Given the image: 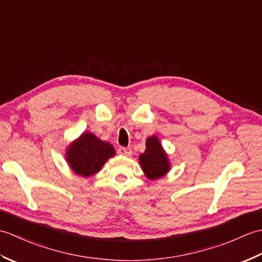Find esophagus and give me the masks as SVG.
<instances>
[{"label":"esophagus","instance_id":"obj_1","mask_svg":"<svg viewBox=\"0 0 262 262\" xmlns=\"http://www.w3.org/2000/svg\"><path fill=\"white\" fill-rule=\"evenodd\" d=\"M117 152H118V154H120V155H124V157H129V155H132V148L121 146L117 149Z\"/></svg>","mask_w":262,"mask_h":262}]
</instances>
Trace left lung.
<instances>
[{
    "label": "left lung",
    "instance_id": "obj_1",
    "mask_svg": "<svg viewBox=\"0 0 262 262\" xmlns=\"http://www.w3.org/2000/svg\"><path fill=\"white\" fill-rule=\"evenodd\" d=\"M140 162L148 179L155 180L163 177L170 169L168 158L157 136H151L146 141L145 152L141 154Z\"/></svg>",
    "mask_w": 262,
    "mask_h": 262
}]
</instances>
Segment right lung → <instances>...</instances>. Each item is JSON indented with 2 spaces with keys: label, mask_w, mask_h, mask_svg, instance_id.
Listing matches in <instances>:
<instances>
[{
  "label": "right lung",
  "mask_w": 262,
  "mask_h": 262,
  "mask_svg": "<svg viewBox=\"0 0 262 262\" xmlns=\"http://www.w3.org/2000/svg\"><path fill=\"white\" fill-rule=\"evenodd\" d=\"M111 144L100 141L91 133H84L79 140L71 144L68 162L75 173L82 177H90L100 171L109 158L115 155Z\"/></svg>",
  "instance_id": "add662e5"
}]
</instances>
